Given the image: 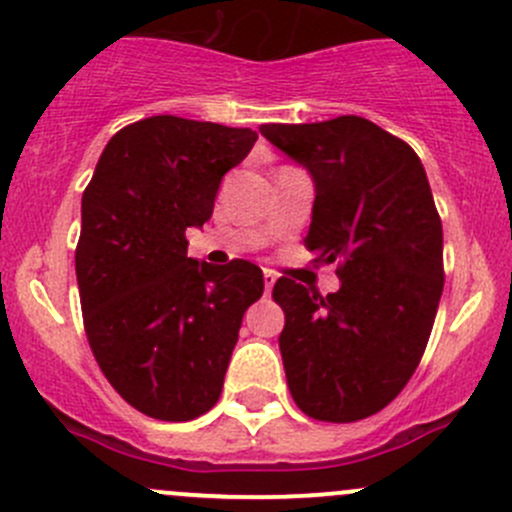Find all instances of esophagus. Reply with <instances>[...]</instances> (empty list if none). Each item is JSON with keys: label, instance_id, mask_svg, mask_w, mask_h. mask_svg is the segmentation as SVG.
<instances>
[{"label": "esophagus", "instance_id": "34e87169", "mask_svg": "<svg viewBox=\"0 0 512 512\" xmlns=\"http://www.w3.org/2000/svg\"><path fill=\"white\" fill-rule=\"evenodd\" d=\"M272 285H275V272L265 270V292H270Z\"/></svg>", "mask_w": 512, "mask_h": 512}]
</instances>
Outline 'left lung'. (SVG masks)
<instances>
[{
  "label": "left lung",
  "mask_w": 512,
  "mask_h": 512,
  "mask_svg": "<svg viewBox=\"0 0 512 512\" xmlns=\"http://www.w3.org/2000/svg\"><path fill=\"white\" fill-rule=\"evenodd\" d=\"M262 136L312 173L304 247L337 262L322 297L280 277V352L299 411L329 423L379 414L426 352L443 292V230L414 148L361 116L267 123Z\"/></svg>",
  "instance_id": "obj_1"
}]
</instances>
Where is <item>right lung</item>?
Returning a JSON list of instances; mask_svg holds the SVG:
<instances>
[{
  "mask_svg": "<svg viewBox=\"0 0 512 512\" xmlns=\"http://www.w3.org/2000/svg\"><path fill=\"white\" fill-rule=\"evenodd\" d=\"M255 141L250 128L143 118L108 141L84 190L76 280L86 339L121 399L158 421L218 404L242 314L265 292L257 265L198 262L185 240Z\"/></svg>",
  "mask_w": 512,
  "mask_h": 512,
  "instance_id": "obj_1",
  "label": "right lung"
}]
</instances>
